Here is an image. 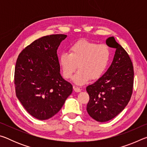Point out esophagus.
Here are the masks:
<instances>
[{"mask_svg": "<svg viewBox=\"0 0 147 147\" xmlns=\"http://www.w3.org/2000/svg\"><path fill=\"white\" fill-rule=\"evenodd\" d=\"M73 88H74V91L76 92V93H78V92H80V91H81V89H80L79 88H78V87H75V86H74V87H73Z\"/></svg>", "mask_w": 147, "mask_h": 147, "instance_id": "1", "label": "esophagus"}]
</instances>
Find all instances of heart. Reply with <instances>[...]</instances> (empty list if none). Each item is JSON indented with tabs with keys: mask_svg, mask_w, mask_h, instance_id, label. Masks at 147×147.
<instances>
[{
	"mask_svg": "<svg viewBox=\"0 0 147 147\" xmlns=\"http://www.w3.org/2000/svg\"><path fill=\"white\" fill-rule=\"evenodd\" d=\"M111 52L106 45H98L82 39L70 48V53H62L59 58L62 74L65 78L73 77L78 65L79 71L74 76L73 82L82 86L90 80H96L102 76L108 67Z\"/></svg>",
	"mask_w": 147,
	"mask_h": 147,
	"instance_id": "obj_1",
	"label": "heart"
}]
</instances>
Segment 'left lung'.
Segmentation results:
<instances>
[{
	"label": "left lung",
	"mask_w": 147,
	"mask_h": 147,
	"mask_svg": "<svg viewBox=\"0 0 147 147\" xmlns=\"http://www.w3.org/2000/svg\"><path fill=\"white\" fill-rule=\"evenodd\" d=\"M107 45L115 49L108 70L95 82L88 86L87 111L98 122H106L120 113L130 101L134 84V67L130 56L113 37L106 39Z\"/></svg>",
	"instance_id": "8db88e82"
}]
</instances>
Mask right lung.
<instances>
[{
  "mask_svg": "<svg viewBox=\"0 0 147 147\" xmlns=\"http://www.w3.org/2000/svg\"><path fill=\"white\" fill-rule=\"evenodd\" d=\"M66 35L42 37L27 46L15 68L16 96L32 116L46 120L60 110L73 86L60 74L57 50Z\"/></svg>",
  "mask_w": 147,
  "mask_h": 147,
  "instance_id": "obj_1",
  "label": "right lung"
}]
</instances>
